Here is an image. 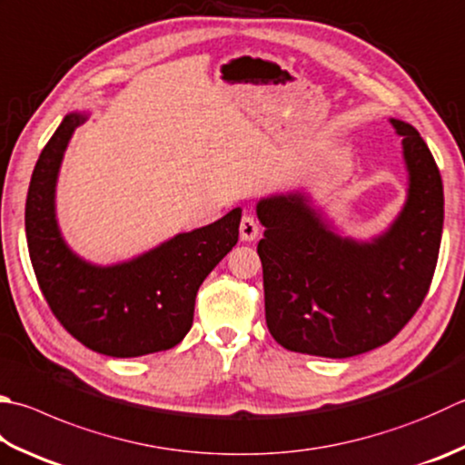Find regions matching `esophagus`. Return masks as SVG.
I'll use <instances>...</instances> for the list:
<instances>
[{"mask_svg": "<svg viewBox=\"0 0 465 465\" xmlns=\"http://www.w3.org/2000/svg\"><path fill=\"white\" fill-rule=\"evenodd\" d=\"M239 231H241V239L251 242V241H255L257 236L261 234V226H259L255 216L244 214V216L241 218V229H239Z\"/></svg>", "mask_w": 465, "mask_h": 465, "instance_id": "esophagus-1", "label": "esophagus"}]
</instances>
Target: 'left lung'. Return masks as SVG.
Returning a JSON list of instances; mask_svg holds the SVG:
<instances>
[{
	"instance_id": "obj_1",
	"label": "left lung",
	"mask_w": 465,
	"mask_h": 465,
	"mask_svg": "<svg viewBox=\"0 0 465 465\" xmlns=\"http://www.w3.org/2000/svg\"><path fill=\"white\" fill-rule=\"evenodd\" d=\"M402 137L407 203L387 232L354 241L330 229L302 192L259 200L265 320L292 352L348 358L387 344L421 308L443 231L440 168L419 131Z\"/></svg>"
}]
</instances>
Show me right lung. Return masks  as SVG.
Wrapping results in <instances>:
<instances>
[{
	"mask_svg": "<svg viewBox=\"0 0 465 465\" xmlns=\"http://www.w3.org/2000/svg\"><path fill=\"white\" fill-rule=\"evenodd\" d=\"M84 113H70L44 147L25 200V236L34 273L52 313L70 336L94 352L134 358L170 350L194 320L198 287L239 241L241 208L203 229L111 267L68 249L56 223L60 163Z\"/></svg>",
	"mask_w": 465,
	"mask_h": 465,
	"instance_id": "obj_1",
	"label": "right lung"
}]
</instances>
